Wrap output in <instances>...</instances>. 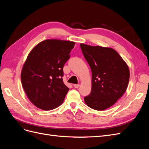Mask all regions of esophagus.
<instances>
[{
    "instance_id": "34e87169",
    "label": "esophagus",
    "mask_w": 149,
    "mask_h": 149,
    "mask_svg": "<svg viewBox=\"0 0 149 149\" xmlns=\"http://www.w3.org/2000/svg\"><path fill=\"white\" fill-rule=\"evenodd\" d=\"M79 86H80V85L78 84H74L73 86H74L75 88H78L79 87Z\"/></svg>"
}]
</instances>
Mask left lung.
Listing matches in <instances>:
<instances>
[{
	"label": "left lung",
	"mask_w": 149,
	"mask_h": 149,
	"mask_svg": "<svg viewBox=\"0 0 149 149\" xmlns=\"http://www.w3.org/2000/svg\"><path fill=\"white\" fill-rule=\"evenodd\" d=\"M81 48L92 72V88L85 103L93 109L103 111L123 96L129 84L127 65L114 49L81 43Z\"/></svg>",
	"instance_id": "left-lung-1"
}]
</instances>
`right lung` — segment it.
Instances as JSON below:
<instances>
[{"instance_id": "add662e5", "label": "right lung", "mask_w": 149, "mask_h": 149, "mask_svg": "<svg viewBox=\"0 0 149 149\" xmlns=\"http://www.w3.org/2000/svg\"><path fill=\"white\" fill-rule=\"evenodd\" d=\"M75 43L48 39L30 52L21 73L22 86L29 100L43 110H52L63 102L69 88L63 81L65 63Z\"/></svg>"}]
</instances>
